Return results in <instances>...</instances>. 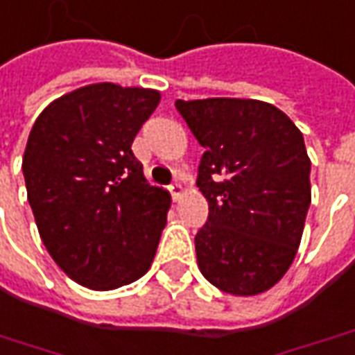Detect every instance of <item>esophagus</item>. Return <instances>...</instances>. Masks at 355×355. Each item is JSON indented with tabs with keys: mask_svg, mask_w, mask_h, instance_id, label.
Listing matches in <instances>:
<instances>
[{
	"mask_svg": "<svg viewBox=\"0 0 355 355\" xmlns=\"http://www.w3.org/2000/svg\"><path fill=\"white\" fill-rule=\"evenodd\" d=\"M168 190H171V194H173V200H178V198H180V194L184 192V188H182V184H180V182H173V184L168 187Z\"/></svg>",
	"mask_w": 355,
	"mask_h": 355,
	"instance_id": "esophagus-1",
	"label": "esophagus"
}]
</instances>
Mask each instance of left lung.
Listing matches in <instances>:
<instances>
[{
    "label": "left lung",
    "instance_id": "8db88e82",
    "mask_svg": "<svg viewBox=\"0 0 355 355\" xmlns=\"http://www.w3.org/2000/svg\"><path fill=\"white\" fill-rule=\"evenodd\" d=\"M175 107L204 147L196 187L209 214L194 239L198 268L225 293H262L291 266L311 206L303 134L279 108L254 98Z\"/></svg>",
    "mask_w": 355,
    "mask_h": 355
}]
</instances>
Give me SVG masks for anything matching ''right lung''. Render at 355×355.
Here are the masks:
<instances>
[{
	"label": "right lung",
	"instance_id": "1",
	"mask_svg": "<svg viewBox=\"0 0 355 355\" xmlns=\"http://www.w3.org/2000/svg\"><path fill=\"white\" fill-rule=\"evenodd\" d=\"M153 89L95 83L40 112L23 157L26 196L46 250L69 278L107 291L146 274L171 196L132 153L157 108Z\"/></svg>",
	"mask_w": 355,
	"mask_h": 355
}]
</instances>
